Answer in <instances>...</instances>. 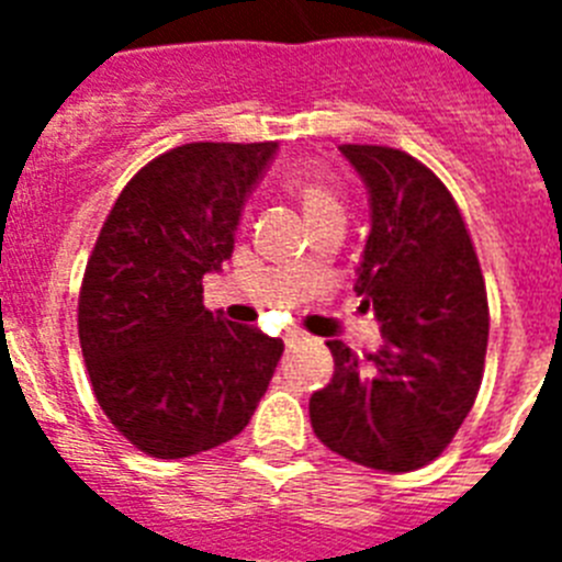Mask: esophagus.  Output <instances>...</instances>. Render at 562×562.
I'll return each instance as SVG.
<instances>
[{
	"mask_svg": "<svg viewBox=\"0 0 562 562\" xmlns=\"http://www.w3.org/2000/svg\"><path fill=\"white\" fill-rule=\"evenodd\" d=\"M304 340H306V335L301 329H286L284 342L290 346V349H292V346H297V342H304Z\"/></svg>",
	"mask_w": 562,
	"mask_h": 562,
	"instance_id": "obj_1",
	"label": "esophagus"
}]
</instances>
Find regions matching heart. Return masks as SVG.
Returning <instances> with one entry per match:
<instances>
[{"label":"heart","mask_w":562,"mask_h":562,"mask_svg":"<svg viewBox=\"0 0 562 562\" xmlns=\"http://www.w3.org/2000/svg\"><path fill=\"white\" fill-rule=\"evenodd\" d=\"M290 188L297 200H301V205H304L306 220H312L317 213L340 211L335 188H331L329 180H326L321 171H315V168H297V171H292Z\"/></svg>","instance_id":"b5f03b06"}]
</instances>
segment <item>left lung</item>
<instances>
[{
    "label": "left lung",
    "mask_w": 562,
    "mask_h": 562,
    "mask_svg": "<svg viewBox=\"0 0 562 562\" xmlns=\"http://www.w3.org/2000/svg\"><path fill=\"white\" fill-rule=\"evenodd\" d=\"M369 191L355 292L382 346L366 360L329 340L335 374L310 400L315 436L355 464L408 473L448 448L473 408L490 306L473 241L430 168L389 146H340Z\"/></svg>",
    "instance_id": "obj_1"
}]
</instances>
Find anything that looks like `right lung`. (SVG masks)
Returning <instances> with one entry per match:
<instances>
[{
  "label": "right lung",
  "instance_id": "obj_1",
  "mask_svg": "<svg viewBox=\"0 0 562 562\" xmlns=\"http://www.w3.org/2000/svg\"><path fill=\"white\" fill-rule=\"evenodd\" d=\"M278 143H188L134 173L83 272L78 337L98 405L134 448L186 459L247 428L284 342L202 304Z\"/></svg>",
  "mask_w": 562,
  "mask_h": 562
}]
</instances>
